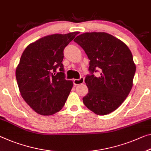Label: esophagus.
<instances>
[{"mask_svg":"<svg viewBox=\"0 0 151 151\" xmlns=\"http://www.w3.org/2000/svg\"><path fill=\"white\" fill-rule=\"evenodd\" d=\"M84 82V78L83 77H81L80 79H75L73 80V84L74 85H79L81 84V83H83Z\"/></svg>","mask_w":151,"mask_h":151,"instance_id":"obj_1","label":"esophagus"}]
</instances>
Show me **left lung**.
Listing matches in <instances>:
<instances>
[{"instance_id": "8db88e82", "label": "left lung", "mask_w": 151, "mask_h": 151, "mask_svg": "<svg viewBox=\"0 0 151 151\" xmlns=\"http://www.w3.org/2000/svg\"><path fill=\"white\" fill-rule=\"evenodd\" d=\"M74 42L82 47L90 61L85 82L88 93L83 98L88 109L99 115L110 113L122 105L133 86L136 65L127 46L105 32H86ZM100 68L101 76L93 73Z\"/></svg>"}]
</instances>
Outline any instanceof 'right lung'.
<instances>
[{"instance_id": "1", "label": "right lung", "mask_w": 151, "mask_h": 151, "mask_svg": "<svg viewBox=\"0 0 151 151\" xmlns=\"http://www.w3.org/2000/svg\"><path fill=\"white\" fill-rule=\"evenodd\" d=\"M78 34L45 36L29 45L22 53L15 71L18 87L22 98L38 114H55L65 103L73 82L65 79L63 50Z\"/></svg>"}]
</instances>
